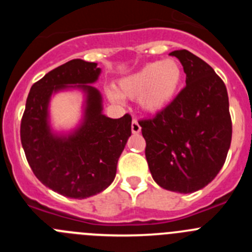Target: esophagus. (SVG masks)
<instances>
[{
    "instance_id": "esophagus-1",
    "label": "esophagus",
    "mask_w": 252,
    "mask_h": 252,
    "mask_svg": "<svg viewBox=\"0 0 252 252\" xmlns=\"http://www.w3.org/2000/svg\"><path fill=\"white\" fill-rule=\"evenodd\" d=\"M131 131H132V133H139L141 131V126L136 120H132V122H131Z\"/></svg>"
}]
</instances>
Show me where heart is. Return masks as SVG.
I'll return each mask as SVG.
<instances>
[{"label":"heart","mask_w":252,"mask_h":252,"mask_svg":"<svg viewBox=\"0 0 252 252\" xmlns=\"http://www.w3.org/2000/svg\"><path fill=\"white\" fill-rule=\"evenodd\" d=\"M182 79L183 69L175 59L153 62L124 78L119 83V92L124 97L137 98L140 107L146 112H158L175 98ZM108 95L112 101L120 99L113 91Z\"/></svg>","instance_id":"obj_1"}]
</instances>
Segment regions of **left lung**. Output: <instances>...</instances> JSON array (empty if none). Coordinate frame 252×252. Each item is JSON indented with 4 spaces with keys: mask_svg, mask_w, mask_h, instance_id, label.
<instances>
[{
    "mask_svg": "<svg viewBox=\"0 0 252 252\" xmlns=\"http://www.w3.org/2000/svg\"><path fill=\"white\" fill-rule=\"evenodd\" d=\"M170 55L183 65L186 87L139 125L153 179L166 190L193 193L211 183L226 161L232 137L228 94L201 58L184 49Z\"/></svg>",
    "mask_w": 252,
    "mask_h": 252,
    "instance_id": "8db88e82",
    "label": "left lung"
}]
</instances>
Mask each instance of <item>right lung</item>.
Masks as SVG:
<instances>
[{
    "label": "right lung",
    "instance_id": "right-lung-1",
    "mask_svg": "<svg viewBox=\"0 0 252 252\" xmlns=\"http://www.w3.org/2000/svg\"><path fill=\"white\" fill-rule=\"evenodd\" d=\"M101 74L95 63L73 59L32 84L22 115L20 136L35 177L64 197L83 199L113 182L117 161L131 136V116L110 119L102 113V95L91 83ZM66 88L86 93L85 117L66 137L55 135L48 125L51 94Z\"/></svg>",
    "mask_w": 252,
    "mask_h": 252
}]
</instances>
